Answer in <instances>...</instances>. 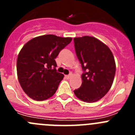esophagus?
Segmentation results:
<instances>
[{
  "label": "esophagus",
  "mask_w": 135,
  "mask_h": 135,
  "mask_svg": "<svg viewBox=\"0 0 135 135\" xmlns=\"http://www.w3.org/2000/svg\"><path fill=\"white\" fill-rule=\"evenodd\" d=\"M71 76H72V75H71V74H70V75H65V78H66V79H70V78H71Z\"/></svg>",
  "instance_id": "1"
}]
</instances>
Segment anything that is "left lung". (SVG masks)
Segmentation results:
<instances>
[{"mask_svg": "<svg viewBox=\"0 0 135 135\" xmlns=\"http://www.w3.org/2000/svg\"><path fill=\"white\" fill-rule=\"evenodd\" d=\"M76 55L84 73L82 85L74 90L79 99L93 103L99 101L112 87L115 73V59L109 48L89 36L74 38Z\"/></svg>", "mask_w": 135, "mask_h": 135, "instance_id": "8db88e82", "label": "left lung"}]
</instances>
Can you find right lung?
<instances>
[{
	"label": "right lung",
	"mask_w": 135,
	"mask_h": 135,
	"mask_svg": "<svg viewBox=\"0 0 135 135\" xmlns=\"http://www.w3.org/2000/svg\"><path fill=\"white\" fill-rule=\"evenodd\" d=\"M71 40L53 34L40 36L21 49L17 60V78L23 91L32 99L44 101L55 93L64 75L56 70L55 59Z\"/></svg>",
	"instance_id": "add662e5"
}]
</instances>
